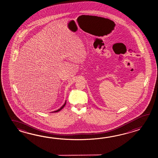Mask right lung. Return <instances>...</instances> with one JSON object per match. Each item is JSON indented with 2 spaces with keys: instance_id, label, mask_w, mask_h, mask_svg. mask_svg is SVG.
Instances as JSON below:
<instances>
[{
  "instance_id": "1",
  "label": "right lung",
  "mask_w": 158,
  "mask_h": 158,
  "mask_svg": "<svg viewBox=\"0 0 158 158\" xmlns=\"http://www.w3.org/2000/svg\"><path fill=\"white\" fill-rule=\"evenodd\" d=\"M66 101H65V102H64V104L59 109L57 110H56V111H53V112H52V113H57L58 111H60V110H61L64 107V106H65V105H66Z\"/></svg>"
}]
</instances>
